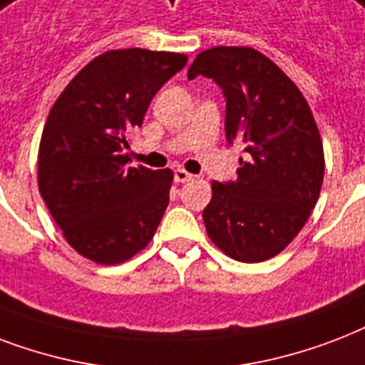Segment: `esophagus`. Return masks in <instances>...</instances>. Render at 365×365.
I'll return each instance as SVG.
<instances>
[{"label": "esophagus", "instance_id": "34e87169", "mask_svg": "<svg viewBox=\"0 0 365 365\" xmlns=\"http://www.w3.org/2000/svg\"><path fill=\"white\" fill-rule=\"evenodd\" d=\"M173 177L175 182H186V180L194 179V175H190L188 171H185V169H175Z\"/></svg>", "mask_w": 365, "mask_h": 365}]
</instances>
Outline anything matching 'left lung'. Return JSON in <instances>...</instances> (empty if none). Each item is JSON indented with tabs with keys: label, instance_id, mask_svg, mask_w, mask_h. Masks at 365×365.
Masks as SVG:
<instances>
[{
	"label": "left lung",
	"instance_id": "left-lung-1",
	"mask_svg": "<svg viewBox=\"0 0 365 365\" xmlns=\"http://www.w3.org/2000/svg\"><path fill=\"white\" fill-rule=\"evenodd\" d=\"M227 98L225 131L244 144L238 179L213 180L203 209L209 238L240 262L278 255L309 221L324 182V146L303 93L251 47H213L192 62Z\"/></svg>",
	"mask_w": 365,
	"mask_h": 365
}]
</instances>
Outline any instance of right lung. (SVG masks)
Returning a JSON list of instances; mask_svg holds the SVG:
<instances>
[{"label":"right lung","instance_id":"add662e5","mask_svg":"<svg viewBox=\"0 0 365 365\" xmlns=\"http://www.w3.org/2000/svg\"><path fill=\"white\" fill-rule=\"evenodd\" d=\"M188 56L115 49L93 58L56 98L38 154L39 194L64 238L98 264H118L154 238L173 171L129 168L127 137Z\"/></svg>","mask_w":365,"mask_h":365}]
</instances>
